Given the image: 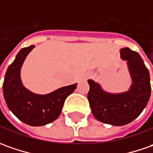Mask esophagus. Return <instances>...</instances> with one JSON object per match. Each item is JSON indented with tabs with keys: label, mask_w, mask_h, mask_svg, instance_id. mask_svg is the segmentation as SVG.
<instances>
[{
	"label": "esophagus",
	"mask_w": 153,
	"mask_h": 153,
	"mask_svg": "<svg viewBox=\"0 0 153 153\" xmlns=\"http://www.w3.org/2000/svg\"><path fill=\"white\" fill-rule=\"evenodd\" d=\"M92 74H91V73H89V74H87V76H86V78H91V77H92Z\"/></svg>",
	"instance_id": "34e87169"
}]
</instances>
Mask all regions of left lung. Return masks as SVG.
Segmentation results:
<instances>
[{"mask_svg":"<svg viewBox=\"0 0 153 153\" xmlns=\"http://www.w3.org/2000/svg\"><path fill=\"white\" fill-rule=\"evenodd\" d=\"M121 58L128 62L132 85L121 94L105 92L97 83L89 79L87 95L96 119L115 126H122L135 119L147 105L151 96L150 74L140 56L129 48L120 50Z\"/></svg>","mask_w":153,"mask_h":153,"instance_id":"obj_1","label":"left lung"}]
</instances>
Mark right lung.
<instances>
[{"instance_id": "1", "label": "right lung", "mask_w": 153, "mask_h": 153, "mask_svg": "<svg viewBox=\"0 0 153 153\" xmlns=\"http://www.w3.org/2000/svg\"><path fill=\"white\" fill-rule=\"evenodd\" d=\"M34 45L19 51L13 62L8 67L3 82V95L8 108L24 124L42 126L59 117L66 98L74 91L77 84L62 87L46 95L30 92L22 85L20 69L26 56Z\"/></svg>"}]
</instances>
